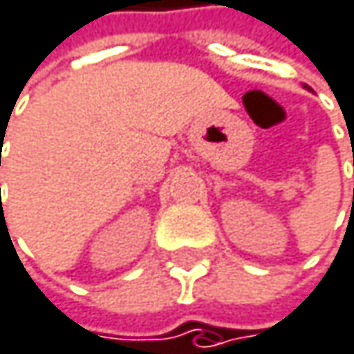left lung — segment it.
<instances>
[{
    "label": "left lung",
    "mask_w": 354,
    "mask_h": 354,
    "mask_svg": "<svg viewBox=\"0 0 354 354\" xmlns=\"http://www.w3.org/2000/svg\"><path fill=\"white\" fill-rule=\"evenodd\" d=\"M306 89H308V87H306Z\"/></svg>",
    "instance_id": "8db88e82"
}]
</instances>
